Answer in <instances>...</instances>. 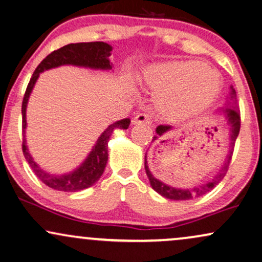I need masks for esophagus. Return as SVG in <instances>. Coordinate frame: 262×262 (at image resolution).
<instances>
[{
  "mask_svg": "<svg viewBox=\"0 0 262 262\" xmlns=\"http://www.w3.org/2000/svg\"><path fill=\"white\" fill-rule=\"evenodd\" d=\"M133 124H151L150 116L146 114H139L133 118Z\"/></svg>",
  "mask_w": 262,
  "mask_h": 262,
  "instance_id": "esophagus-1",
  "label": "esophagus"
}]
</instances>
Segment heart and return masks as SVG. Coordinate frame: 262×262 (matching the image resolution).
<instances>
[{
  "mask_svg": "<svg viewBox=\"0 0 262 262\" xmlns=\"http://www.w3.org/2000/svg\"><path fill=\"white\" fill-rule=\"evenodd\" d=\"M145 84L158 93L156 106L169 121H183L205 110L220 89L219 74L192 60L158 62L145 70Z\"/></svg>",
  "mask_w": 262,
  "mask_h": 262,
  "instance_id": "1",
  "label": "heart"
}]
</instances>
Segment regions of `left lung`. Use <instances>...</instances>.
Returning <instances> with one entry per match:
<instances>
[{
    "instance_id": "1",
    "label": "left lung",
    "mask_w": 262,
    "mask_h": 262,
    "mask_svg": "<svg viewBox=\"0 0 262 262\" xmlns=\"http://www.w3.org/2000/svg\"><path fill=\"white\" fill-rule=\"evenodd\" d=\"M231 98H232V102H228V105H230V106H226L223 110L225 116L227 117L228 123H230V125H231L230 151H228V155H227L226 160H225L223 168L219 170V174H217L216 177L213 179V180L208 181V183L201 185V186L190 188V190L175 188V187L169 186V185H165L162 183V181L157 180V179H156L154 175L151 174L150 169H148L147 161H146V156H147V152H146V155H145V170H146L147 178H148V180H150L152 188H154L156 192H158L161 196L168 198V200H173V201H186V200H191V198L201 197V196H203V194L207 193V192L213 190V188L216 186V185L219 184L220 181L225 178L228 168H230V163H231V160H232V155H233V150H234V142H236V139L238 137V134H239V129H241V111H239V107L237 106L236 100H234V99H236V92H234L233 88H232V95H231ZM170 129H171V125H165V124L158 125L157 129H156V132H157V137H155L154 139H152V141L157 140V138L162 137L165 132L170 130Z\"/></svg>"
}]
</instances>
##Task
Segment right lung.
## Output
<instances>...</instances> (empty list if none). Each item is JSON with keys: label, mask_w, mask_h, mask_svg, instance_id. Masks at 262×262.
<instances>
[{"label": "right lung", "mask_w": 262, "mask_h": 262, "mask_svg": "<svg viewBox=\"0 0 262 262\" xmlns=\"http://www.w3.org/2000/svg\"><path fill=\"white\" fill-rule=\"evenodd\" d=\"M112 47L105 42H83V43H70V45L64 46V47L57 49L48 54L39 65L36 68L32 77L26 88L24 99H23L21 105V115H23V133L25 134L26 128V105L31 93L32 88L37 81L38 76L45 70H49L52 68H58L60 65H77L85 66L91 69H101V70H108L112 66L108 60L111 55ZM130 123L129 118H124L114 124L108 125L106 130L99 137L97 144L94 145L91 154L88 155L82 165L77 169L64 175H54L49 174L47 171L42 170L37 164L35 163L32 157L30 156L28 147H26L25 135L23 139V154H24L26 161L31 167L34 173L43 184L47 185L53 190L64 191V192H76L84 190V188L91 187L100 179L104 173L105 167L107 163V142L110 139L112 132L116 128L127 129Z\"/></svg>", "instance_id": "obj_1"}]
</instances>
